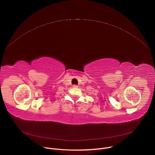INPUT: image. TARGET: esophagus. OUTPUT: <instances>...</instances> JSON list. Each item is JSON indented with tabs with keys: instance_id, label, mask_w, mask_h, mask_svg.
<instances>
[{
	"instance_id": "esophagus-1",
	"label": "esophagus",
	"mask_w": 155,
	"mask_h": 155,
	"mask_svg": "<svg viewBox=\"0 0 155 155\" xmlns=\"http://www.w3.org/2000/svg\"><path fill=\"white\" fill-rule=\"evenodd\" d=\"M73 87H74V88H78V85H73Z\"/></svg>"
}]
</instances>
